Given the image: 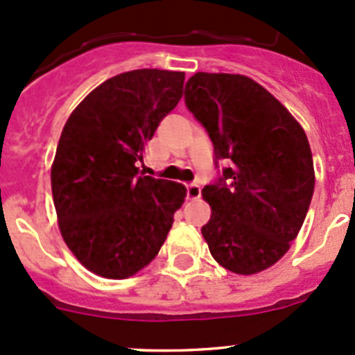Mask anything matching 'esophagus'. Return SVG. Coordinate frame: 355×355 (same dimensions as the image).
Returning a JSON list of instances; mask_svg holds the SVG:
<instances>
[{"label": "esophagus", "mask_w": 355, "mask_h": 355, "mask_svg": "<svg viewBox=\"0 0 355 355\" xmlns=\"http://www.w3.org/2000/svg\"><path fill=\"white\" fill-rule=\"evenodd\" d=\"M187 198L191 200H198L200 198V187L198 184L187 185Z\"/></svg>", "instance_id": "1"}]
</instances>
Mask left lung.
Instances as JSON below:
<instances>
[{"instance_id":"8db88e82","label":"left lung","mask_w":355,"mask_h":355,"mask_svg":"<svg viewBox=\"0 0 355 355\" xmlns=\"http://www.w3.org/2000/svg\"><path fill=\"white\" fill-rule=\"evenodd\" d=\"M185 103L206 127L223 177L202 189L211 218L200 232L225 270L256 275L282 259L297 237L314 192L306 132L252 78L198 71Z\"/></svg>"}]
</instances>
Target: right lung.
Returning <instances> with one entry per match:
<instances>
[{
  "label": "right lung",
  "instance_id": "add662e5",
  "mask_svg": "<svg viewBox=\"0 0 355 355\" xmlns=\"http://www.w3.org/2000/svg\"><path fill=\"white\" fill-rule=\"evenodd\" d=\"M184 71H125L89 92L68 116L51 164L62 237L91 273L123 280L148 266L187 189L139 177L159 121L184 94Z\"/></svg>",
  "mask_w": 355,
  "mask_h": 355
}]
</instances>
